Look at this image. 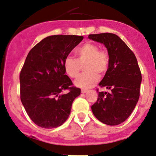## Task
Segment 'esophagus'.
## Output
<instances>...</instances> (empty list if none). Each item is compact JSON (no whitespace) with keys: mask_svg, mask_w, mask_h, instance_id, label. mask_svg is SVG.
Here are the masks:
<instances>
[{"mask_svg":"<svg viewBox=\"0 0 156 156\" xmlns=\"http://www.w3.org/2000/svg\"><path fill=\"white\" fill-rule=\"evenodd\" d=\"M88 91V90H87V89H81L82 94H86V93H87Z\"/></svg>","mask_w":156,"mask_h":156,"instance_id":"1","label":"esophagus"}]
</instances>
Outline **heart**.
<instances>
[{
    "label": "heart",
    "instance_id": "obj_1",
    "mask_svg": "<svg viewBox=\"0 0 156 156\" xmlns=\"http://www.w3.org/2000/svg\"><path fill=\"white\" fill-rule=\"evenodd\" d=\"M77 60L67 57L63 67L66 73L71 78H76L83 67L84 73L75 80V85L82 88L94 86L100 77L105 74L108 69L109 57L106 51H100L97 44L86 42L76 50Z\"/></svg>",
    "mask_w": 156,
    "mask_h": 156
}]
</instances>
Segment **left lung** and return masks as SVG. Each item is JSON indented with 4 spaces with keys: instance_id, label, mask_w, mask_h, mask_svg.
I'll return each mask as SVG.
<instances>
[{
    "instance_id": "1",
    "label": "left lung",
    "mask_w": 156,
    "mask_h": 156,
    "mask_svg": "<svg viewBox=\"0 0 156 156\" xmlns=\"http://www.w3.org/2000/svg\"><path fill=\"white\" fill-rule=\"evenodd\" d=\"M88 38L104 44L109 57L107 71L98 86L110 92H98L93 114L104 124L118 125L129 117L140 97L142 76L137 58L117 35L102 33Z\"/></svg>"
}]
</instances>
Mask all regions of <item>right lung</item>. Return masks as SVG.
Returning <instances> with one entry per match:
<instances>
[{
    "label": "right lung",
    "instance_id": "right-lung-1",
    "mask_svg": "<svg viewBox=\"0 0 156 156\" xmlns=\"http://www.w3.org/2000/svg\"><path fill=\"white\" fill-rule=\"evenodd\" d=\"M83 36L53 35L29 51L21 70V101L34 124L46 129L61 126L70 114L73 101L80 94L64 70V60ZM68 90L67 94L62 92Z\"/></svg>",
    "mask_w": 156,
    "mask_h": 156
}]
</instances>
